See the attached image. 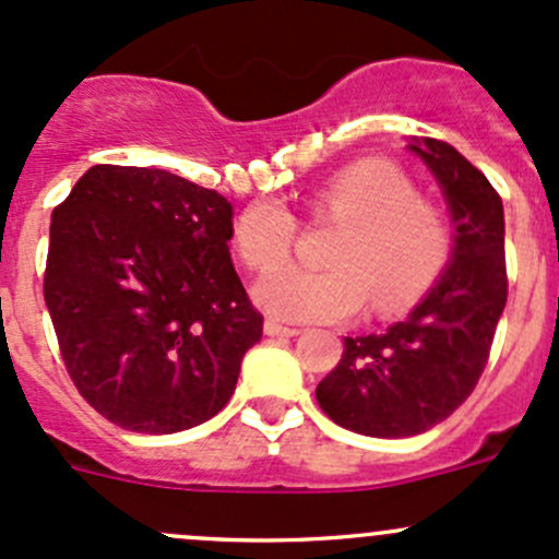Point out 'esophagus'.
<instances>
[{
  "label": "esophagus",
  "mask_w": 559,
  "mask_h": 559,
  "mask_svg": "<svg viewBox=\"0 0 559 559\" xmlns=\"http://www.w3.org/2000/svg\"><path fill=\"white\" fill-rule=\"evenodd\" d=\"M264 335H270V337H295V335H300V330H297V326H286V324H278V321L267 319V321H264Z\"/></svg>",
  "instance_id": "34e87169"
}]
</instances>
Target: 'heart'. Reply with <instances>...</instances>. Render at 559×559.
Listing matches in <instances>:
<instances>
[{"label": "heart", "instance_id": "obj_1", "mask_svg": "<svg viewBox=\"0 0 559 559\" xmlns=\"http://www.w3.org/2000/svg\"><path fill=\"white\" fill-rule=\"evenodd\" d=\"M311 211L343 222L326 251V270L273 264L289 257L297 218L273 197L240 211L233 238L251 270H270L253 286V300L281 321H352L373 302L389 316L419 300L452 253V229L441 207L421 200L400 167L362 159L343 167L313 191Z\"/></svg>", "mask_w": 559, "mask_h": 559}]
</instances>
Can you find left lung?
Returning a JSON list of instances; mask_svg holds the SVG:
<instances>
[{"label": "left lung", "instance_id": "1", "mask_svg": "<svg viewBox=\"0 0 559 559\" xmlns=\"http://www.w3.org/2000/svg\"><path fill=\"white\" fill-rule=\"evenodd\" d=\"M408 148L449 202V267L403 321L379 335L346 337L341 362L316 386L335 425L373 438L419 436L471 397L509 297L498 191L443 140H414Z\"/></svg>", "mask_w": 559, "mask_h": 559}]
</instances>
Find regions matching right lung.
Returning a JSON list of instances; mask_svg holds the SVG:
<instances>
[{"label":"right lung","instance_id":"obj_1","mask_svg":"<svg viewBox=\"0 0 559 559\" xmlns=\"http://www.w3.org/2000/svg\"><path fill=\"white\" fill-rule=\"evenodd\" d=\"M233 205L154 167L94 165L53 207L45 306L72 384L112 425L170 436L216 416L262 337Z\"/></svg>","mask_w":559,"mask_h":559}]
</instances>
